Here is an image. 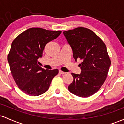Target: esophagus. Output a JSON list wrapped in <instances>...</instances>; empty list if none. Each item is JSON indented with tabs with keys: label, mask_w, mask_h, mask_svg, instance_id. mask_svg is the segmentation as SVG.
I'll return each instance as SVG.
<instances>
[{
	"label": "esophagus",
	"mask_w": 124,
	"mask_h": 124,
	"mask_svg": "<svg viewBox=\"0 0 124 124\" xmlns=\"http://www.w3.org/2000/svg\"><path fill=\"white\" fill-rule=\"evenodd\" d=\"M59 73H60V74H62V75L65 74V73H66V72H64L62 71V70H59Z\"/></svg>",
	"instance_id": "34e87169"
}]
</instances>
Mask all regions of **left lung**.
Wrapping results in <instances>:
<instances>
[{
  "label": "left lung",
  "mask_w": 124,
  "mask_h": 124,
  "mask_svg": "<svg viewBox=\"0 0 124 124\" xmlns=\"http://www.w3.org/2000/svg\"><path fill=\"white\" fill-rule=\"evenodd\" d=\"M71 47L75 61L82 60L80 74L72 73L73 82L68 90L80 97H88L96 93L107 78L111 59L104 42L93 31L79 27L63 32Z\"/></svg>",
  "instance_id": "8db88e82"
}]
</instances>
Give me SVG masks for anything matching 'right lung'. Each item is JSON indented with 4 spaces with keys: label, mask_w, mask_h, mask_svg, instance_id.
I'll return each instance as SVG.
<instances>
[{
    "label": "right lung",
    "mask_w": 124,
    "mask_h": 124,
    "mask_svg": "<svg viewBox=\"0 0 124 124\" xmlns=\"http://www.w3.org/2000/svg\"><path fill=\"white\" fill-rule=\"evenodd\" d=\"M61 31L40 28L26 30L14 39L8 55L10 71L17 86L26 94L36 96L48 90L59 70L44 69L38 65L46 45L55 39Z\"/></svg>",
    "instance_id": "add662e5"
}]
</instances>
